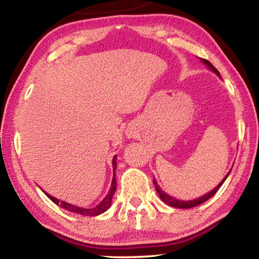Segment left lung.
I'll return each instance as SVG.
<instances>
[{
  "mask_svg": "<svg viewBox=\"0 0 259 259\" xmlns=\"http://www.w3.org/2000/svg\"><path fill=\"white\" fill-rule=\"evenodd\" d=\"M201 60H202V63L207 65V66H208L210 69H211V71H212L213 73H216L218 76H221V75H219V72L217 71L216 68H214V67L212 66L211 64L209 63V61H208L207 59H201ZM230 172H231V171H230ZM230 172H229V174H230ZM229 174L226 175L225 178L223 179V181L218 184V186L214 187L212 191H210L209 193H207V194H204L203 196H201V198H198V199H195V200H191V201H182V200L175 199V198H172V196H170V195L168 194V193H165L164 191L161 190V187H160L159 185H157V183H156L155 179H154V181H153V183H154V186H155V190H156V192H157V194H159L161 200L163 201L164 203L169 204L170 207H174V208L190 209V208L196 207V205H199V204H201V203L205 202V201L209 200L210 198H211V196H213L214 194H216V192L219 190V188H221V186L223 185V183L225 182V179L227 178V176H229Z\"/></svg>",
  "mask_w": 259,
  "mask_h": 259,
  "instance_id": "8db88e82",
  "label": "left lung"
}]
</instances>
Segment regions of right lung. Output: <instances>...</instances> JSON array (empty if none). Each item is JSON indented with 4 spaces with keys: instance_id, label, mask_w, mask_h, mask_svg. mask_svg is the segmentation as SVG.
Here are the masks:
<instances>
[{
    "instance_id": "right-lung-1",
    "label": "right lung",
    "mask_w": 259,
    "mask_h": 259,
    "mask_svg": "<svg viewBox=\"0 0 259 259\" xmlns=\"http://www.w3.org/2000/svg\"><path fill=\"white\" fill-rule=\"evenodd\" d=\"M116 156L113 157V179H112V184H111V188H109V192L107 193V195L105 196L103 199L102 202H100L98 205H96L94 208H81V207H77V205H73L71 203H67V202H64V201H59L58 199L54 198V196H51L49 194L46 195L49 198L52 202L56 203L57 205H59V207L64 208L68 210V211L74 212V213H80L82 216H98V214L103 213L106 211V210L111 207V202H112V199H113V195L114 193L116 191V178H115V169H116Z\"/></svg>"
}]
</instances>
